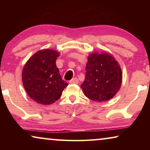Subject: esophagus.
Wrapping results in <instances>:
<instances>
[{
  "label": "esophagus",
  "mask_w": 150,
  "mask_h": 150,
  "mask_svg": "<svg viewBox=\"0 0 150 150\" xmlns=\"http://www.w3.org/2000/svg\"><path fill=\"white\" fill-rule=\"evenodd\" d=\"M79 79H76V78H75V79H74L72 80H71L70 81H69V83L70 84H78L79 83Z\"/></svg>",
  "instance_id": "1"
}]
</instances>
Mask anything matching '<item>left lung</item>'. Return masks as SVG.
Returning a JSON list of instances; mask_svg holds the SVG:
<instances>
[{"mask_svg": "<svg viewBox=\"0 0 150 150\" xmlns=\"http://www.w3.org/2000/svg\"><path fill=\"white\" fill-rule=\"evenodd\" d=\"M85 79L81 87L86 97L96 102L110 100L122 83L120 65L109 53L93 52L88 56Z\"/></svg>", "mask_w": 150, "mask_h": 150, "instance_id": "obj_1", "label": "left lung"}]
</instances>
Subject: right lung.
I'll list each match as a JSON object with an SVG mask.
<instances>
[{
	"label": "right lung",
	"instance_id": "add662e5",
	"mask_svg": "<svg viewBox=\"0 0 150 150\" xmlns=\"http://www.w3.org/2000/svg\"><path fill=\"white\" fill-rule=\"evenodd\" d=\"M58 51L52 49L39 50L26 61L22 69V83L29 97L44 105L58 100L68 85L62 80L56 60Z\"/></svg>",
	"mask_w": 150,
	"mask_h": 150
}]
</instances>
